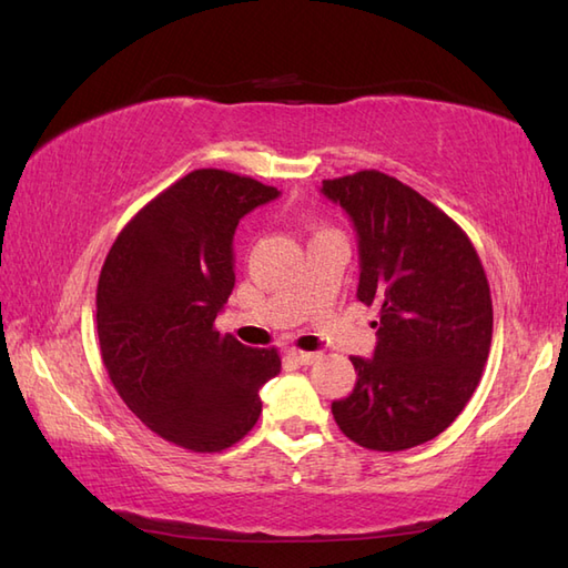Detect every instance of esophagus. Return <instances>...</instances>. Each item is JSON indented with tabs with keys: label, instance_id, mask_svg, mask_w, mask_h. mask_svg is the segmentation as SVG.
<instances>
[{
	"label": "esophagus",
	"instance_id": "esophagus-1",
	"mask_svg": "<svg viewBox=\"0 0 568 568\" xmlns=\"http://www.w3.org/2000/svg\"><path fill=\"white\" fill-rule=\"evenodd\" d=\"M287 358L295 361L297 365H312L316 358H320V355H316V353H307V351L290 348V351H287Z\"/></svg>",
	"mask_w": 568,
	"mask_h": 568
}]
</instances>
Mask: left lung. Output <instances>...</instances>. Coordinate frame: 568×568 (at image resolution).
<instances>
[{
	"label": "left lung",
	"instance_id": "1",
	"mask_svg": "<svg viewBox=\"0 0 568 568\" xmlns=\"http://www.w3.org/2000/svg\"><path fill=\"white\" fill-rule=\"evenodd\" d=\"M358 234V300L379 307L373 358L332 414L346 438L397 453L433 440L463 412L489 358V281L469 236L382 171L322 181Z\"/></svg>",
	"mask_w": 568,
	"mask_h": 568
}]
</instances>
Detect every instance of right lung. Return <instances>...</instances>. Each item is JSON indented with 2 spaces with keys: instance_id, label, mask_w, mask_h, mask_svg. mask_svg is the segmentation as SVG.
<instances>
[{
  "instance_id": "obj_1",
  "label": "right lung",
  "mask_w": 568,
  "mask_h": 568,
  "mask_svg": "<svg viewBox=\"0 0 568 568\" xmlns=\"http://www.w3.org/2000/svg\"><path fill=\"white\" fill-rule=\"evenodd\" d=\"M278 189L195 169L118 234L97 290L101 358L144 426L193 453L242 440L261 414L258 389L281 373L275 348L220 334L234 287V230Z\"/></svg>"
}]
</instances>
